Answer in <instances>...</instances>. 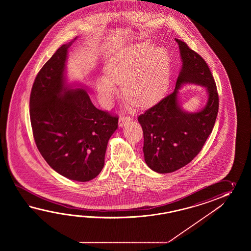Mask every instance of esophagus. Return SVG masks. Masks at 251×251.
<instances>
[{"mask_svg":"<svg viewBox=\"0 0 251 251\" xmlns=\"http://www.w3.org/2000/svg\"><path fill=\"white\" fill-rule=\"evenodd\" d=\"M131 119H132V118H130V117H128V116H123V117H121V118H119V120H118V126H119L120 127H122L125 124L128 123Z\"/></svg>","mask_w":251,"mask_h":251,"instance_id":"34e87169","label":"esophagus"}]
</instances>
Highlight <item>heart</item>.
Segmentation results:
<instances>
[{"label":"heart","mask_w":251,"mask_h":251,"mask_svg":"<svg viewBox=\"0 0 251 251\" xmlns=\"http://www.w3.org/2000/svg\"><path fill=\"white\" fill-rule=\"evenodd\" d=\"M105 77L97 81L103 106L112 104L116 84H122L125 100L132 106L145 108L154 105L165 93L171 75V61L163 48L141 43L117 53L104 68Z\"/></svg>","instance_id":"1"}]
</instances>
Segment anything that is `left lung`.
<instances>
[{"instance_id":"1","label":"left lung","mask_w":251,"mask_h":251,"mask_svg":"<svg viewBox=\"0 0 251 251\" xmlns=\"http://www.w3.org/2000/svg\"><path fill=\"white\" fill-rule=\"evenodd\" d=\"M175 39L182 61L175 91L138 117L145 162L162 174L181 169L200 152L213 131L219 109L217 88L208 65L186 43ZM187 83L203 85L209 93L206 107L198 113L185 112L178 101V89Z\"/></svg>"}]
</instances>
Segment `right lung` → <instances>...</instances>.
<instances>
[{
  "label": "right lung",
  "instance_id": "add662e5",
  "mask_svg": "<svg viewBox=\"0 0 251 251\" xmlns=\"http://www.w3.org/2000/svg\"><path fill=\"white\" fill-rule=\"evenodd\" d=\"M63 45L39 71L29 99L33 136L53 171L75 181H90L102 171L108 140L118 118L98 109L84 87L65 78L68 48Z\"/></svg>",
  "mask_w": 251,
  "mask_h": 251
}]
</instances>
